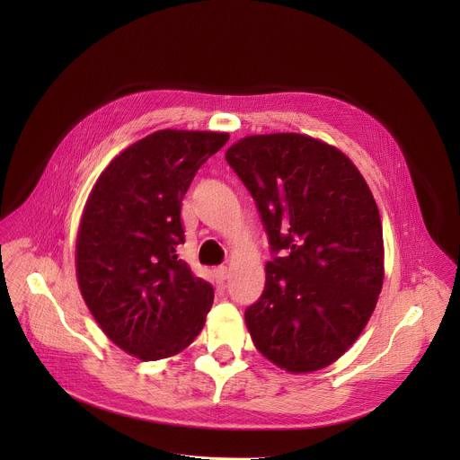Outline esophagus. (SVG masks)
I'll return each mask as SVG.
<instances>
[{
  "instance_id": "34e87169",
  "label": "esophagus",
  "mask_w": 460,
  "mask_h": 460,
  "mask_svg": "<svg viewBox=\"0 0 460 460\" xmlns=\"http://www.w3.org/2000/svg\"><path fill=\"white\" fill-rule=\"evenodd\" d=\"M227 277H229V270H227L226 266L215 268V279H217V282H226Z\"/></svg>"
}]
</instances>
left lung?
<instances>
[{
    "instance_id": "8db88e82",
    "label": "left lung",
    "mask_w": 460,
    "mask_h": 460,
    "mask_svg": "<svg viewBox=\"0 0 460 460\" xmlns=\"http://www.w3.org/2000/svg\"><path fill=\"white\" fill-rule=\"evenodd\" d=\"M226 160L275 254L264 293L245 309L256 349L291 373L330 366L362 333L384 280L382 224L366 180L337 147L296 133L245 137Z\"/></svg>"
}]
</instances>
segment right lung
<instances>
[{
    "label": "right lung",
    "instance_id": "add662e5",
    "mask_svg": "<svg viewBox=\"0 0 460 460\" xmlns=\"http://www.w3.org/2000/svg\"><path fill=\"white\" fill-rule=\"evenodd\" d=\"M227 140L156 130L118 155L89 194L76 240L80 291L102 332L142 360L185 349L213 305V286L178 258L180 211L196 171Z\"/></svg>",
    "mask_w": 460,
    "mask_h": 460
}]
</instances>
